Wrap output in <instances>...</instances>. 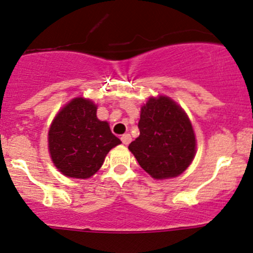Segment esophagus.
Segmentation results:
<instances>
[{
  "label": "esophagus",
  "instance_id": "obj_1",
  "mask_svg": "<svg viewBox=\"0 0 253 253\" xmlns=\"http://www.w3.org/2000/svg\"><path fill=\"white\" fill-rule=\"evenodd\" d=\"M121 140H122V143H124L125 145H128L129 143H131V140H132V138H131V135L129 134H124L121 137Z\"/></svg>",
  "mask_w": 253,
  "mask_h": 253
}]
</instances>
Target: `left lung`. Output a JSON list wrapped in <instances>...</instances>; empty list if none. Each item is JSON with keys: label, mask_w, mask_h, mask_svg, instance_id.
I'll list each match as a JSON object with an SVG mask.
<instances>
[{"label": "left lung", "mask_w": 253, "mask_h": 253, "mask_svg": "<svg viewBox=\"0 0 253 253\" xmlns=\"http://www.w3.org/2000/svg\"><path fill=\"white\" fill-rule=\"evenodd\" d=\"M139 137L128 145L143 169L155 179L179 175L196 151L193 126L185 111L166 95L150 97L140 109Z\"/></svg>", "instance_id": "left-lung-1"}]
</instances>
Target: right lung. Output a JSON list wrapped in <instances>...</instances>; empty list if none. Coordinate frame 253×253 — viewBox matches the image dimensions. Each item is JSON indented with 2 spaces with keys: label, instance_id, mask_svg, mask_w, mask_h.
Here are the masks:
<instances>
[{
  "label": "right lung",
  "instance_id": "add662e5",
  "mask_svg": "<svg viewBox=\"0 0 253 253\" xmlns=\"http://www.w3.org/2000/svg\"><path fill=\"white\" fill-rule=\"evenodd\" d=\"M121 140L106 121L97 118V105L78 97L57 114L48 131L54 166L66 177L86 179L102 167L105 156Z\"/></svg>",
  "mask_w": 253,
  "mask_h": 253
}]
</instances>
